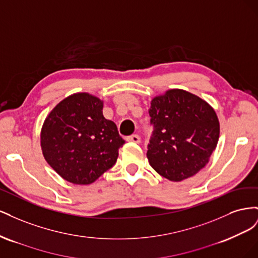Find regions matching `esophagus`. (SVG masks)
Returning <instances> with one entry per match:
<instances>
[{"mask_svg": "<svg viewBox=\"0 0 258 258\" xmlns=\"http://www.w3.org/2000/svg\"><path fill=\"white\" fill-rule=\"evenodd\" d=\"M127 141L128 142H134V143H140L141 140H140V137L138 135H132V136L127 138Z\"/></svg>", "mask_w": 258, "mask_h": 258, "instance_id": "34e87169", "label": "esophagus"}]
</instances>
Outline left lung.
<instances>
[{
	"mask_svg": "<svg viewBox=\"0 0 258 258\" xmlns=\"http://www.w3.org/2000/svg\"><path fill=\"white\" fill-rule=\"evenodd\" d=\"M148 113L154 131L146 156L156 172L179 182L206 167L220 138V121L207 101L170 89L152 100Z\"/></svg>",
	"mask_w": 258,
	"mask_h": 258,
	"instance_id": "left-lung-1",
	"label": "left lung"
}]
</instances>
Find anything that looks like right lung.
I'll return each instance as SVG.
<instances>
[{
    "instance_id": "right-lung-1",
    "label": "right lung",
    "mask_w": 258,
    "mask_h": 258,
    "mask_svg": "<svg viewBox=\"0 0 258 258\" xmlns=\"http://www.w3.org/2000/svg\"><path fill=\"white\" fill-rule=\"evenodd\" d=\"M102 110V100L87 92H77L54 106L43 123L44 158L70 183H93L118 157L124 140Z\"/></svg>"
}]
</instances>
